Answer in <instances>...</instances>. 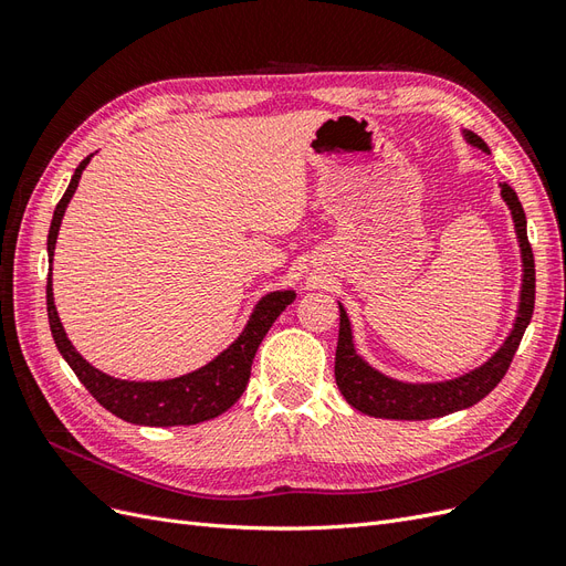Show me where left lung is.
Instances as JSON below:
<instances>
[{
	"label": "left lung",
	"instance_id": "obj_1",
	"mask_svg": "<svg viewBox=\"0 0 566 566\" xmlns=\"http://www.w3.org/2000/svg\"><path fill=\"white\" fill-rule=\"evenodd\" d=\"M465 143L472 148L489 153V145L472 132L463 129ZM501 197L513 216V226L517 234L520 259H522V284H520V301L513 329L507 332L505 340L499 345V350L491 355L480 367L470 369L461 376L447 380H426L411 382L399 380L388 374L378 371L376 367L357 353L353 322L345 313L343 303L340 310V326H338V345H336V386L353 409L376 416V418H392V421H428V418H440L453 411H463L472 405H478L491 390H494L501 378L505 376L510 361H513L517 345L526 332L528 322L534 313V294H536V270H534V253L526 240V216L517 199V192L507 184H501Z\"/></svg>",
	"mask_w": 566,
	"mask_h": 566
}]
</instances>
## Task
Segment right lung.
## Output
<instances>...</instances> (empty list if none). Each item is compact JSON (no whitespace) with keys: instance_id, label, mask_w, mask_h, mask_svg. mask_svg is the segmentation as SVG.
I'll list each match as a JSON object with an SVG mask.
<instances>
[{"instance_id":"right-lung-1","label":"right lung","mask_w":566,"mask_h":566,"mask_svg":"<svg viewBox=\"0 0 566 566\" xmlns=\"http://www.w3.org/2000/svg\"><path fill=\"white\" fill-rule=\"evenodd\" d=\"M91 157L94 155H88L80 161V167L70 178L65 195L56 205V211H53L46 240L49 265H53V251H56V240L65 209L80 186L82 171L86 169ZM294 301V289L270 291V294H265L256 305H253L242 334L237 336L223 353H218L211 361H207L205 367L164 380H126L96 369L94 364H88L77 353V348L72 345L63 329L56 303H53L51 268L46 284V313L51 336L56 340V348L63 355V359L70 364V369L82 380V386L96 397V402L101 407L122 418V421L153 428L195 426L211 421V418L228 411L247 390L251 364L253 357H256L261 340L270 332V326L275 324V319L284 313L286 305Z\"/></svg>"}]
</instances>
